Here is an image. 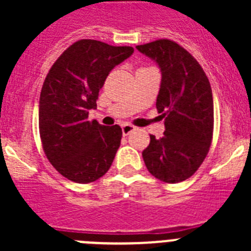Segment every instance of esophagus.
<instances>
[{"label": "esophagus", "mask_w": 251, "mask_h": 251, "mask_svg": "<svg viewBox=\"0 0 251 251\" xmlns=\"http://www.w3.org/2000/svg\"><path fill=\"white\" fill-rule=\"evenodd\" d=\"M136 129V127L134 126H132V124L129 123H123L122 124V133H123V136H128L130 132H133V130Z\"/></svg>", "instance_id": "34e87169"}]
</instances>
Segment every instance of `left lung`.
<instances>
[{"label": "left lung", "mask_w": 251, "mask_h": 251, "mask_svg": "<svg viewBox=\"0 0 251 251\" xmlns=\"http://www.w3.org/2000/svg\"><path fill=\"white\" fill-rule=\"evenodd\" d=\"M161 68L156 108L165 119L159 139L151 134L142 152L146 167L167 183L190 178L207 156L214 134V100L203 69L186 49L168 39L137 46Z\"/></svg>", "instance_id": "left-lung-1"}]
</instances>
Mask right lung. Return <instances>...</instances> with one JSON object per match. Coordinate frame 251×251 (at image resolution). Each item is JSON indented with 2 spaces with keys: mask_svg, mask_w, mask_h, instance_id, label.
Returning <instances> with one entry per match:
<instances>
[{
  "mask_svg": "<svg viewBox=\"0 0 251 251\" xmlns=\"http://www.w3.org/2000/svg\"><path fill=\"white\" fill-rule=\"evenodd\" d=\"M132 46L83 39L69 46L51 66L40 94L39 132L49 162L65 178L94 182L108 172L121 146L122 128L88 121L99 90Z\"/></svg>",
  "mask_w": 251,
  "mask_h": 251,
  "instance_id": "obj_1",
  "label": "right lung"
}]
</instances>
